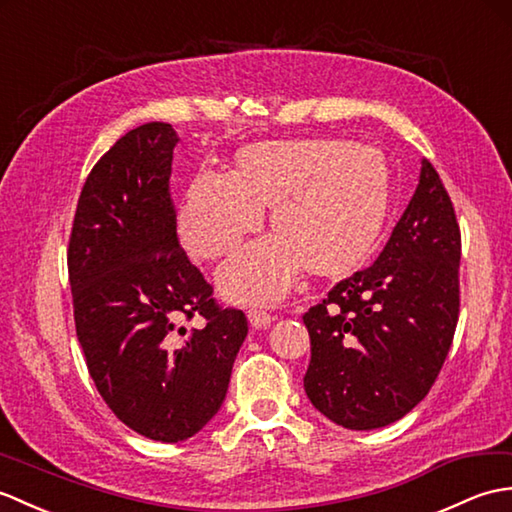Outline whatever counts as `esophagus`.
<instances>
[{
    "label": "esophagus",
    "instance_id": "34e87169",
    "mask_svg": "<svg viewBox=\"0 0 512 512\" xmlns=\"http://www.w3.org/2000/svg\"><path fill=\"white\" fill-rule=\"evenodd\" d=\"M249 324H252L254 328H269L271 322H274V317H271L269 313H263V311H249Z\"/></svg>",
    "mask_w": 512,
    "mask_h": 512
}]
</instances>
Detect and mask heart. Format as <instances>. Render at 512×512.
<instances>
[{"label": "heart", "instance_id": "b5f03b06", "mask_svg": "<svg viewBox=\"0 0 512 512\" xmlns=\"http://www.w3.org/2000/svg\"><path fill=\"white\" fill-rule=\"evenodd\" d=\"M265 238L230 260L219 289L238 304H271L313 276L350 274L372 252L390 210V170L366 144L269 140L236 153L234 175L203 168L179 210V234L199 260L234 254L263 223Z\"/></svg>", "mask_w": 512, "mask_h": 512}]
</instances>
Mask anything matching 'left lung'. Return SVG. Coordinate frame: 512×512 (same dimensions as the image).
Masks as SVG:
<instances>
[{"instance_id": "8db88e82", "label": "left lung", "mask_w": 512, "mask_h": 512, "mask_svg": "<svg viewBox=\"0 0 512 512\" xmlns=\"http://www.w3.org/2000/svg\"><path fill=\"white\" fill-rule=\"evenodd\" d=\"M460 249L453 203L423 160L379 258L302 315L311 337L304 390L317 412L363 431L394 423L425 399L456 333Z\"/></svg>"}]
</instances>
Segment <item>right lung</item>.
I'll return each instance as SVG.
<instances>
[{
    "mask_svg": "<svg viewBox=\"0 0 512 512\" xmlns=\"http://www.w3.org/2000/svg\"><path fill=\"white\" fill-rule=\"evenodd\" d=\"M166 122L129 131L100 157L78 199L67 269L87 370L109 410L140 436L179 442L219 412L243 311L221 309L177 238ZM192 316L207 326L188 332Z\"/></svg>",
    "mask_w": 512,
    "mask_h": 512,
    "instance_id": "1",
    "label": "right lung"
}]
</instances>
